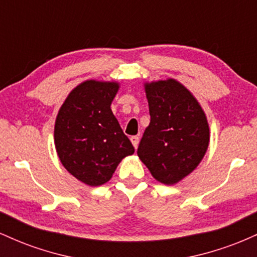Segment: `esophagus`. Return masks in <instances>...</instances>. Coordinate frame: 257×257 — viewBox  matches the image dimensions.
Masks as SVG:
<instances>
[{"mask_svg":"<svg viewBox=\"0 0 257 257\" xmlns=\"http://www.w3.org/2000/svg\"><path fill=\"white\" fill-rule=\"evenodd\" d=\"M131 140H132L133 146H134L135 149H137L138 145H139V140H140V139H139L138 135H134V137H132V138H131Z\"/></svg>","mask_w":257,"mask_h":257,"instance_id":"1","label":"esophagus"}]
</instances>
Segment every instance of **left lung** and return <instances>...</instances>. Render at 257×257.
Masks as SVG:
<instances>
[{
	"mask_svg": "<svg viewBox=\"0 0 257 257\" xmlns=\"http://www.w3.org/2000/svg\"><path fill=\"white\" fill-rule=\"evenodd\" d=\"M151 120L138 156L157 181L174 185L196 169L209 146V124L199 102L180 82L145 83Z\"/></svg>",
	"mask_w": 257,
	"mask_h": 257,
	"instance_id": "1",
	"label": "left lung"
}]
</instances>
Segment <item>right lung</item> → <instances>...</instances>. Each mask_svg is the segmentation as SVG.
Segmentation results:
<instances>
[{
    "label": "right lung",
    "mask_w": 257,
    "mask_h": 257,
    "mask_svg": "<svg viewBox=\"0 0 257 257\" xmlns=\"http://www.w3.org/2000/svg\"><path fill=\"white\" fill-rule=\"evenodd\" d=\"M117 82L89 79L69 94L58 112L54 143L65 169L88 186L104 185L119 162L134 153L112 113Z\"/></svg>",
    "instance_id": "right-lung-1"
}]
</instances>
